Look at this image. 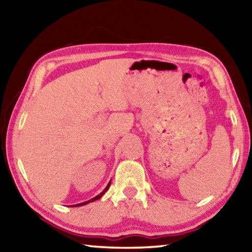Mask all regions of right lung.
I'll use <instances>...</instances> for the list:
<instances>
[{"label": "right lung", "instance_id": "obj_1", "mask_svg": "<svg viewBox=\"0 0 252 252\" xmlns=\"http://www.w3.org/2000/svg\"><path fill=\"white\" fill-rule=\"evenodd\" d=\"M110 185H111V181L108 183V186H106L105 188H104V190L102 191V192L100 193V194H97V195H95L94 198H92V199H90V200H88V201H85V202H81V203H78V204H73V206H70V207H81V206H84V204H88V203H90V202H93V201H95V200H99L102 195H103L106 191H108V189L110 188Z\"/></svg>", "mask_w": 252, "mask_h": 252}]
</instances>
